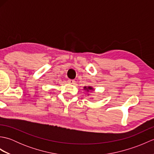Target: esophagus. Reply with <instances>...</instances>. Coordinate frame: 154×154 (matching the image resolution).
<instances>
[{"label":"esophagus","mask_w":154,"mask_h":154,"mask_svg":"<svg viewBox=\"0 0 154 154\" xmlns=\"http://www.w3.org/2000/svg\"><path fill=\"white\" fill-rule=\"evenodd\" d=\"M75 82V81L73 79H69L68 80V83H70V84H74Z\"/></svg>","instance_id":"obj_1"}]
</instances>
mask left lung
<instances>
[{
    "instance_id": "obj_1",
    "label": "left lung",
    "mask_w": 154,
    "mask_h": 154,
    "mask_svg": "<svg viewBox=\"0 0 154 154\" xmlns=\"http://www.w3.org/2000/svg\"><path fill=\"white\" fill-rule=\"evenodd\" d=\"M84 89L85 90H87V91H89V90H93V88L91 87H84Z\"/></svg>"
}]
</instances>
